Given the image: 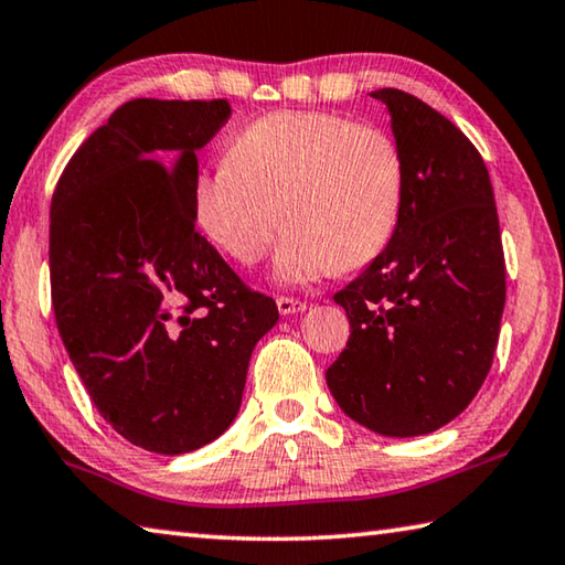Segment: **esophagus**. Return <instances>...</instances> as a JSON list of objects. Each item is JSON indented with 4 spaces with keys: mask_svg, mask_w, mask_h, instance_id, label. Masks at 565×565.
Wrapping results in <instances>:
<instances>
[{
    "mask_svg": "<svg viewBox=\"0 0 565 565\" xmlns=\"http://www.w3.org/2000/svg\"><path fill=\"white\" fill-rule=\"evenodd\" d=\"M275 302H277V310H280V315L305 312V308H308V305H305L302 300H298V298H288V295H280V298H277Z\"/></svg>",
    "mask_w": 565,
    "mask_h": 565,
    "instance_id": "34e87169",
    "label": "esophagus"
}]
</instances>
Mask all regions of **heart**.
I'll use <instances>...</instances> for the list:
<instances>
[{"label": "heart", "instance_id": "b5f03b06", "mask_svg": "<svg viewBox=\"0 0 565 565\" xmlns=\"http://www.w3.org/2000/svg\"><path fill=\"white\" fill-rule=\"evenodd\" d=\"M402 205L397 141L332 111L257 118L191 188L198 231L241 265L260 260L282 215L290 225L277 243L275 275L288 285L374 260L397 233Z\"/></svg>", "mask_w": 565, "mask_h": 565}]
</instances>
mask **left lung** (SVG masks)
Returning a JSON list of instances; mask_svg holds the SVG:
<instances>
[{"instance_id": "obj_1", "label": "left lung", "mask_w": 565, "mask_h": 565, "mask_svg": "<svg viewBox=\"0 0 565 565\" xmlns=\"http://www.w3.org/2000/svg\"><path fill=\"white\" fill-rule=\"evenodd\" d=\"M404 158L392 243L334 295L350 340L324 372L340 409L382 437L437 431L469 407L497 352L507 265L487 163L447 116L380 88Z\"/></svg>"}]
</instances>
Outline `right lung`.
<instances>
[{
    "label": "right lung",
    "mask_w": 565,
    "mask_h": 565,
    "mask_svg": "<svg viewBox=\"0 0 565 565\" xmlns=\"http://www.w3.org/2000/svg\"><path fill=\"white\" fill-rule=\"evenodd\" d=\"M225 98H134L78 146L52 198L62 342L102 417L136 447L188 454L231 427L277 305L195 231V151Z\"/></svg>",
    "instance_id": "1"
}]
</instances>
